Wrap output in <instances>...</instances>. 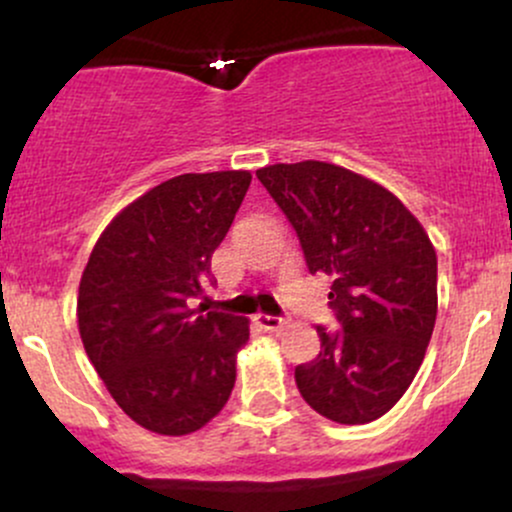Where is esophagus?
Listing matches in <instances>:
<instances>
[{"label": "esophagus", "instance_id": "obj_1", "mask_svg": "<svg viewBox=\"0 0 512 512\" xmlns=\"http://www.w3.org/2000/svg\"><path fill=\"white\" fill-rule=\"evenodd\" d=\"M255 320H257V325L267 332H281L286 325H289V322H286V317H279V315H262L260 313Z\"/></svg>", "mask_w": 512, "mask_h": 512}]
</instances>
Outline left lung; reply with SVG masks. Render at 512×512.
I'll use <instances>...</instances> for the list:
<instances>
[{"instance_id": "8db88e82", "label": "left lung", "mask_w": 512, "mask_h": 512, "mask_svg": "<svg viewBox=\"0 0 512 512\" xmlns=\"http://www.w3.org/2000/svg\"><path fill=\"white\" fill-rule=\"evenodd\" d=\"M257 178L301 240L310 274L332 281L337 332L296 366L317 414L368 424L407 392L438 313V260L421 223L378 182L322 161L276 163Z\"/></svg>"}]
</instances>
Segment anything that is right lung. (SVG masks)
Returning <instances> with one entry per match:
<instances>
[{
  "instance_id": "right-lung-1",
  "label": "right lung",
  "mask_w": 512,
  "mask_h": 512,
  "mask_svg": "<svg viewBox=\"0 0 512 512\" xmlns=\"http://www.w3.org/2000/svg\"><path fill=\"white\" fill-rule=\"evenodd\" d=\"M248 170L170 178L110 221L79 284L81 342L132 421L185 436L214 419L236 385L245 317L192 308L211 255L243 204Z\"/></svg>"
}]
</instances>
